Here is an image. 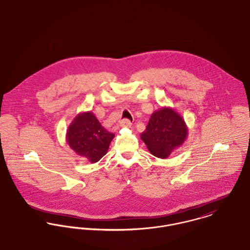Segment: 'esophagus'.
Instances as JSON below:
<instances>
[{"label":"esophagus","instance_id":"esophagus-1","mask_svg":"<svg viewBox=\"0 0 250 250\" xmlns=\"http://www.w3.org/2000/svg\"><path fill=\"white\" fill-rule=\"evenodd\" d=\"M120 125L122 127H130L131 126V122L129 120H127V119H124V120H122L120 122Z\"/></svg>","mask_w":250,"mask_h":250}]
</instances>
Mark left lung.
<instances>
[{"label": "left lung", "mask_w": 250, "mask_h": 250, "mask_svg": "<svg viewBox=\"0 0 250 250\" xmlns=\"http://www.w3.org/2000/svg\"><path fill=\"white\" fill-rule=\"evenodd\" d=\"M188 134L184 119L172 108L163 107L150 116L141 139L154 156L165 159L184 144Z\"/></svg>", "instance_id": "left-lung-1"}]
</instances>
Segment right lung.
Here are the masks:
<instances>
[{
	"instance_id": "obj_1",
	"label": "right lung",
	"mask_w": 250,
	"mask_h": 250,
	"mask_svg": "<svg viewBox=\"0 0 250 250\" xmlns=\"http://www.w3.org/2000/svg\"><path fill=\"white\" fill-rule=\"evenodd\" d=\"M114 136L100 124L92 112H83L68 126L66 142L78 155L94 164L106 154Z\"/></svg>"
}]
</instances>
